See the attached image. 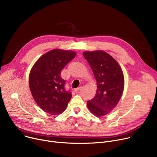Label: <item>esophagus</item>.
Returning <instances> with one entry per match:
<instances>
[{
  "instance_id": "34e87169",
  "label": "esophagus",
  "mask_w": 157,
  "mask_h": 157,
  "mask_svg": "<svg viewBox=\"0 0 157 157\" xmlns=\"http://www.w3.org/2000/svg\"><path fill=\"white\" fill-rule=\"evenodd\" d=\"M81 88H82V87H81V86H79V87H78V88H76V89H75V92H79V90H81Z\"/></svg>"
}]
</instances>
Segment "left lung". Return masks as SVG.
<instances>
[{
    "label": "left lung",
    "mask_w": 157,
    "mask_h": 157,
    "mask_svg": "<svg viewBox=\"0 0 157 157\" xmlns=\"http://www.w3.org/2000/svg\"><path fill=\"white\" fill-rule=\"evenodd\" d=\"M97 83L95 96L87 101V106L95 116L101 117L117 106L124 88V77L118 62L103 51L84 52Z\"/></svg>",
    "instance_id": "left-lung-1"
}]
</instances>
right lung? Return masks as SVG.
I'll use <instances>...</instances> for the list:
<instances>
[{"instance_id":"obj_1","label":"right lung","mask_w":157,"mask_h":157,"mask_svg":"<svg viewBox=\"0 0 157 157\" xmlns=\"http://www.w3.org/2000/svg\"><path fill=\"white\" fill-rule=\"evenodd\" d=\"M72 51L53 49L40 56L33 66L29 76V86L33 98L44 111L61 114L72 97L65 88L66 81L61 76L65 66L75 57Z\"/></svg>"}]
</instances>
